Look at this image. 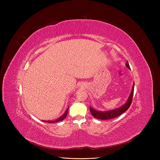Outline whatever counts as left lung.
<instances>
[{"label": "left lung", "instance_id": "obj_1", "mask_svg": "<svg viewBox=\"0 0 160 160\" xmlns=\"http://www.w3.org/2000/svg\"><path fill=\"white\" fill-rule=\"evenodd\" d=\"M126 66H127L129 69H130V67L129 65V63L128 62L126 63ZM133 90H134V83L133 84L132 89L130 93V95L127 100V102H126L123 106H121L120 108L114 109V110H109V111H104V112H101V111H98L95 110L93 108L90 107L89 110L91 112V115H93L95 118L100 119V120H108V119H111L115 118V117H118L124 113L126 111H127L129 107L131 105V103L132 102V98L133 95Z\"/></svg>", "mask_w": 160, "mask_h": 160}]
</instances>
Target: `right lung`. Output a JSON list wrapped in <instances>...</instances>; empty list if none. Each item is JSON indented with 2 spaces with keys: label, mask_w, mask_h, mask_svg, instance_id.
<instances>
[{
  "label": "right lung",
  "mask_w": 160,
  "mask_h": 160,
  "mask_svg": "<svg viewBox=\"0 0 160 160\" xmlns=\"http://www.w3.org/2000/svg\"><path fill=\"white\" fill-rule=\"evenodd\" d=\"M68 110H69V108L67 109L66 111H65V113H63V115H62L60 117H59V118H58V119H56V120H55V121H44V122H51V123H53V122H60V121L63 120V119L65 118V117H66V116H67V113H68Z\"/></svg>",
  "instance_id": "1"
}]
</instances>
